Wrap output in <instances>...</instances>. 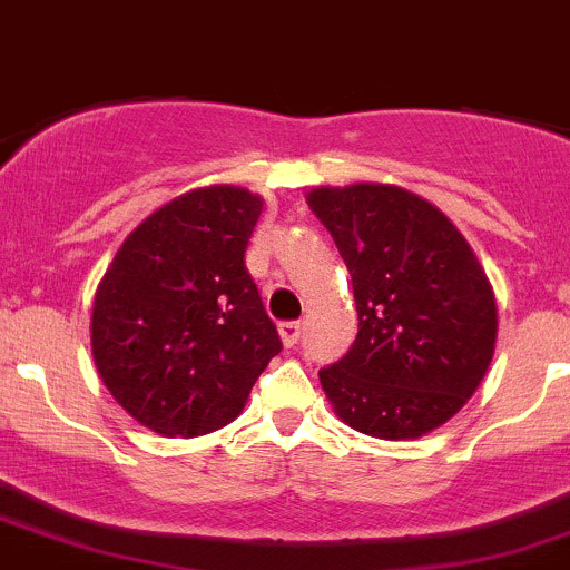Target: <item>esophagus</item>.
Masks as SVG:
<instances>
[{"mask_svg": "<svg viewBox=\"0 0 570 570\" xmlns=\"http://www.w3.org/2000/svg\"><path fill=\"white\" fill-rule=\"evenodd\" d=\"M302 332H304L302 321H283V324H279V337H283V343L287 345V348H293V345L298 343Z\"/></svg>", "mask_w": 570, "mask_h": 570, "instance_id": "34e87169", "label": "esophagus"}]
</instances>
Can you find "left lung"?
Here are the masks:
<instances>
[{"label": "left lung", "instance_id": "obj_1", "mask_svg": "<svg viewBox=\"0 0 570 570\" xmlns=\"http://www.w3.org/2000/svg\"><path fill=\"white\" fill-rule=\"evenodd\" d=\"M309 208L351 272L360 332L321 384L345 425L416 439L474 395L497 343L489 277L453 222L397 186L313 189Z\"/></svg>", "mask_w": 570, "mask_h": 570}]
</instances>
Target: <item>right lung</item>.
Listing matches in <instances>:
<instances>
[{"label": "right lung", "instance_id": "add662e5", "mask_svg": "<svg viewBox=\"0 0 570 570\" xmlns=\"http://www.w3.org/2000/svg\"><path fill=\"white\" fill-rule=\"evenodd\" d=\"M263 199L236 186L186 191L117 249L92 304V356L134 420L203 436L242 414L283 351L244 252Z\"/></svg>", "mask_w": 570, "mask_h": 570}]
</instances>
